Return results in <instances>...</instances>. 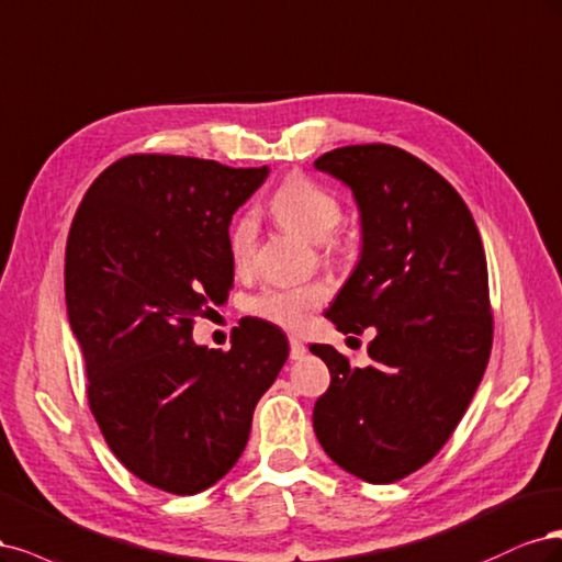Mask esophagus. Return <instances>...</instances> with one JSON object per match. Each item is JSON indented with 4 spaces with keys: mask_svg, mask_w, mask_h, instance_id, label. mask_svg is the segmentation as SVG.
Returning <instances> with one entry per match:
<instances>
[{
    "mask_svg": "<svg viewBox=\"0 0 562 562\" xmlns=\"http://www.w3.org/2000/svg\"><path fill=\"white\" fill-rule=\"evenodd\" d=\"M305 352H307L305 342H301L299 338H289V357H292V359H303Z\"/></svg>",
    "mask_w": 562,
    "mask_h": 562,
    "instance_id": "esophagus-1",
    "label": "esophagus"
}]
</instances>
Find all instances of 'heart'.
Returning <instances> with one entry per match:
<instances>
[{"label":"heart","mask_w":562,"mask_h":562,"mask_svg":"<svg viewBox=\"0 0 562 562\" xmlns=\"http://www.w3.org/2000/svg\"><path fill=\"white\" fill-rule=\"evenodd\" d=\"M270 212L280 226L305 235L307 240H317L329 259H342L350 251L348 233L338 231L342 214H346L340 198L307 175H289L270 195ZM257 233L259 224L251 212H243L233 220L226 235V247L231 263L238 270L247 268L255 259ZM327 286L319 282L273 284L261 289L249 301V313L276 324L280 329L299 331L317 307L327 303Z\"/></svg>","instance_id":"b5f03b06"}]
</instances>
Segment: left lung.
Listing matches in <instances>:
<instances>
[{
    "mask_svg": "<svg viewBox=\"0 0 562 562\" xmlns=\"http://www.w3.org/2000/svg\"><path fill=\"white\" fill-rule=\"evenodd\" d=\"M315 168L352 189L364 233L355 273L324 317L342 334L375 327L369 367L311 346L331 373L315 434L346 472L394 483L443 448L491 359L483 243L460 193L400 147L352 144Z\"/></svg>",
    "mask_w": 562,
    "mask_h": 562,
    "instance_id": "obj_1",
    "label": "left lung"
}]
</instances>
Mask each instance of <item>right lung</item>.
<instances>
[{"instance_id":"1","label":"right lung","mask_w":562,"mask_h":562,"mask_svg":"<svg viewBox=\"0 0 562 562\" xmlns=\"http://www.w3.org/2000/svg\"><path fill=\"white\" fill-rule=\"evenodd\" d=\"M266 168L133 154L100 172L65 249L69 327L86 361L90 413L121 464L172 495L220 481L289 357L273 324L247 319L231 350L191 340L233 286L226 235Z\"/></svg>"}]
</instances>
